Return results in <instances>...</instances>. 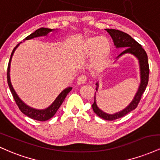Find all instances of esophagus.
<instances>
[{"instance_id": "esophagus-1", "label": "esophagus", "mask_w": 160, "mask_h": 160, "mask_svg": "<svg viewBox=\"0 0 160 160\" xmlns=\"http://www.w3.org/2000/svg\"><path fill=\"white\" fill-rule=\"evenodd\" d=\"M86 80H87V76H86V75L82 74L78 78L77 82H78V84H80H80L85 83V82H86Z\"/></svg>"}]
</instances>
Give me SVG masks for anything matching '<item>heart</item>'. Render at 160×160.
Instances as JSON below:
<instances>
[{"label":"heart","instance_id":"1","mask_svg":"<svg viewBox=\"0 0 160 160\" xmlns=\"http://www.w3.org/2000/svg\"><path fill=\"white\" fill-rule=\"evenodd\" d=\"M85 50L87 55L93 54L92 67L99 68L106 63L109 58L111 45L109 40L104 37L92 38L86 42Z\"/></svg>","mask_w":160,"mask_h":160}]
</instances>
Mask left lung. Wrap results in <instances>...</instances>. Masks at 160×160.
Listing matches in <instances>:
<instances>
[{
    "instance_id": "8db88e82",
    "label": "left lung",
    "mask_w": 160,
    "mask_h": 160,
    "mask_svg": "<svg viewBox=\"0 0 160 160\" xmlns=\"http://www.w3.org/2000/svg\"><path fill=\"white\" fill-rule=\"evenodd\" d=\"M105 30L111 36L116 48H126L123 52H122L119 55L117 58H119V57L124 54H127V53L132 54L133 56H135L138 59L139 66H140L141 82L140 85H139L138 89L136 94H135L131 103L128 104L127 107L122 110V111L117 112L116 113H113V114H109V113H105V112L102 111V110L99 109L98 106H97L95 97V102L92 104V106L93 111L99 117L104 119V120H114L124 117V116H126L127 113H130L132 111H133V110H135L137 108L138 104L141 98V96H142V94L144 92L147 86H148V80H149L150 69L149 64H148V55H147L146 52L142 48L141 44H139L137 41H135L128 34L121 32V31L116 30V29H105ZM96 86L97 91L98 87V82H96Z\"/></svg>"
}]
</instances>
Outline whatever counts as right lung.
I'll return each instance as SVG.
<instances>
[{"label": "right lung", "instance_id": "obj_1", "mask_svg": "<svg viewBox=\"0 0 160 160\" xmlns=\"http://www.w3.org/2000/svg\"><path fill=\"white\" fill-rule=\"evenodd\" d=\"M54 31L53 29L50 28H40L36 30L35 32H33L32 34H31L30 35H28L25 38V40H30L33 39L34 38H38V37H43V36H47V34H49V32ZM22 43V42H21ZM20 43L16 45V47L13 49L12 53H11L10 61H9L8 67H7V83H8L9 88H10L11 93H12V96H13L14 100H15L16 104L19 107V110L21 111L25 115H26L27 117H30V118L34 119V120H38V121H46L48 120L50 118L56 114V113L58 111V109L59 108L62 102L65 100V97L67 96V95L71 92V89H72V87H68L66 88L65 89H64L63 91L58 95V96L56 98V100L52 102V104H51L49 107H48L46 109L43 110H38L35 109V108H33L28 106L26 104H25L21 99L19 98V97L18 96L16 92L14 90L13 87H12V84H11L10 82V62L11 59H12V55H13L14 52H15L16 49L19 47Z\"/></svg>", "mask_w": 160, "mask_h": 160}]
</instances>
